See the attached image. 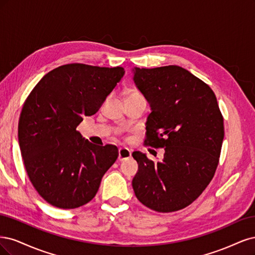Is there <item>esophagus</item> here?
I'll list each match as a JSON object with an SVG mask.
<instances>
[{"mask_svg": "<svg viewBox=\"0 0 255 255\" xmlns=\"http://www.w3.org/2000/svg\"><path fill=\"white\" fill-rule=\"evenodd\" d=\"M131 158V151L128 148H120L119 149V160L120 161H125L127 159Z\"/></svg>", "mask_w": 255, "mask_h": 255, "instance_id": "1", "label": "esophagus"}]
</instances>
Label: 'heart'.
Wrapping results in <instances>:
<instances>
[{
    "label": "heart",
    "mask_w": 255,
    "mask_h": 255,
    "mask_svg": "<svg viewBox=\"0 0 255 255\" xmlns=\"http://www.w3.org/2000/svg\"><path fill=\"white\" fill-rule=\"evenodd\" d=\"M135 95H141V94L137 93V92H130V93L127 95V97H130V96H135Z\"/></svg>",
    "instance_id": "1"
}]
</instances>
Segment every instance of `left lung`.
<instances>
[{"mask_svg":"<svg viewBox=\"0 0 255 255\" xmlns=\"http://www.w3.org/2000/svg\"><path fill=\"white\" fill-rule=\"evenodd\" d=\"M132 71L136 88L151 108L144 143L164 148L159 162L132 152L138 164L134 194L153 211L182 210L202 194L218 165L225 128L216 96L178 65Z\"/></svg>","mask_w":255,"mask_h":255,"instance_id":"1","label":"left lung"}]
</instances>
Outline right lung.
<instances>
[{"label": "right lung", "mask_w": 255, "mask_h": 255, "mask_svg": "<svg viewBox=\"0 0 255 255\" xmlns=\"http://www.w3.org/2000/svg\"><path fill=\"white\" fill-rule=\"evenodd\" d=\"M124 74L122 67L64 64L45 74L24 103L18 126L24 166L53 207L76 209L91 201L117 161V146L94 145L76 128L98 111Z\"/></svg>", "instance_id": "obj_1"}]
</instances>
